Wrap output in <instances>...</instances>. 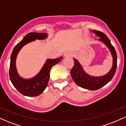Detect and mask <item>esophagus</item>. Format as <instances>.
<instances>
[{"mask_svg": "<svg viewBox=\"0 0 126 126\" xmlns=\"http://www.w3.org/2000/svg\"><path fill=\"white\" fill-rule=\"evenodd\" d=\"M72 56V54L70 52H66L64 54V57H71Z\"/></svg>", "mask_w": 126, "mask_h": 126, "instance_id": "34e87169", "label": "esophagus"}]
</instances>
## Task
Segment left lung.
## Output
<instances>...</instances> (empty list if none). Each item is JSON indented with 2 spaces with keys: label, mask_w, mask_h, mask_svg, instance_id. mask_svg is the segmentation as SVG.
<instances>
[{
  "label": "left lung",
  "mask_w": 126,
  "mask_h": 126,
  "mask_svg": "<svg viewBox=\"0 0 126 126\" xmlns=\"http://www.w3.org/2000/svg\"><path fill=\"white\" fill-rule=\"evenodd\" d=\"M93 32L96 35L100 37L99 38V40L105 43V44L107 46L111 52V54H112V58H113V63H112L113 64H112V68H111L110 71L108 72V74L105 75L104 76H100V77H93V76H89L87 73H85L79 62L76 59H73L74 66L72 70H70V74H71L72 79L78 86L84 88V89L95 91L100 89L102 86L107 84L113 78L114 75H115V72H116L117 64V53L115 48H114V46L111 44V41H110L107 36L101 31L94 30Z\"/></svg>",
  "instance_id": "left-lung-1"
}]
</instances>
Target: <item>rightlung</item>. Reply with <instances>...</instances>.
<instances>
[{
    "instance_id": "1",
    "label": "right lung",
    "mask_w": 126,
    "mask_h": 126,
    "mask_svg": "<svg viewBox=\"0 0 126 126\" xmlns=\"http://www.w3.org/2000/svg\"><path fill=\"white\" fill-rule=\"evenodd\" d=\"M47 37L46 33L30 32L18 44L16 45L11 54L9 68V78L12 83L21 94L27 96H37L45 90L48 85L51 67L60 62L63 57L48 59L37 76L32 79H24L18 74L15 66L16 58L18 52L26 44L34 40H43Z\"/></svg>"
}]
</instances>
